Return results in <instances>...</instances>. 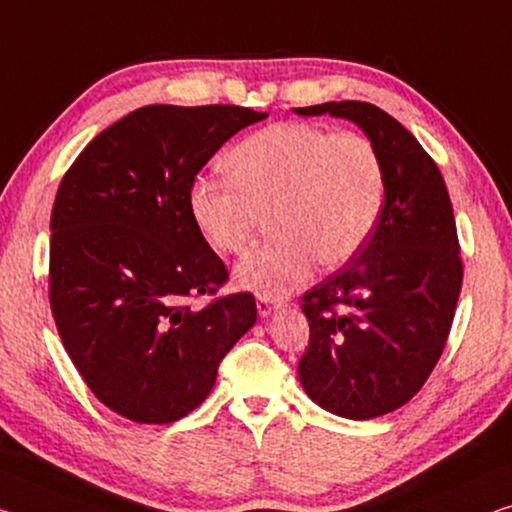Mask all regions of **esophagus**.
Returning <instances> with one entry per match:
<instances>
[{"instance_id": "esophagus-1", "label": "esophagus", "mask_w": 512, "mask_h": 512, "mask_svg": "<svg viewBox=\"0 0 512 512\" xmlns=\"http://www.w3.org/2000/svg\"><path fill=\"white\" fill-rule=\"evenodd\" d=\"M278 310V303L269 296H257V312L259 316H269L271 312Z\"/></svg>"}]
</instances>
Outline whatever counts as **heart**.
Masks as SVG:
<instances>
[{"label": "heart", "instance_id": "1", "mask_svg": "<svg viewBox=\"0 0 512 512\" xmlns=\"http://www.w3.org/2000/svg\"><path fill=\"white\" fill-rule=\"evenodd\" d=\"M232 177H198L191 214L223 255H243L264 216L275 239L243 259L234 282L280 298L310 280L316 262L339 266L369 241L385 202V166L364 134L278 123L227 154Z\"/></svg>", "mask_w": 512, "mask_h": 512}]
</instances>
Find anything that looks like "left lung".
Here are the masks:
<instances>
[{"label": "left lung", "instance_id": "obj_1", "mask_svg": "<svg viewBox=\"0 0 512 512\" xmlns=\"http://www.w3.org/2000/svg\"><path fill=\"white\" fill-rule=\"evenodd\" d=\"M294 111L351 120L385 166V205L369 241L300 298L310 321L300 385L332 415L373 419L408 403L444 351L462 287L456 218L431 154L376 104Z\"/></svg>", "mask_w": 512, "mask_h": 512}]
</instances>
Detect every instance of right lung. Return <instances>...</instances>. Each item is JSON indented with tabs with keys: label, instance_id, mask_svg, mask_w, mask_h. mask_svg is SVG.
Segmentation results:
<instances>
[{
	"label": "right lung",
	"instance_id": "1",
	"mask_svg": "<svg viewBox=\"0 0 512 512\" xmlns=\"http://www.w3.org/2000/svg\"><path fill=\"white\" fill-rule=\"evenodd\" d=\"M266 116L150 104L97 134L63 175L50 221L52 314L84 383L120 417L189 415L253 328L248 291L189 303L227 280L191 214V186L227 139Z\"/></svg>",
	"mask_w": 512,
	"mask_h": 512
}]
</instances>
